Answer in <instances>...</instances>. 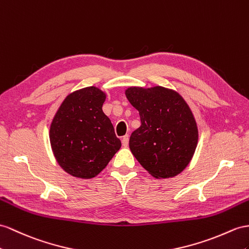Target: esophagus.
<instances>
[{
	"instance_id": "esophagus-1",
	"label": "esophagus",
	"mask_w": 249,
	"mask_h": 249,
	"mask_svg": "<svg viewBox=\"0 0 249 249\" xmlns=\"http://www.w3.org/2000/svg\"><path fill=\"white\" fill-rule=\"evenodd\" d=\"M128 142H129V136L128 135H125L123 138H122V144H123V146H126L128 145Z\"/></svg>"
}]
</instances>
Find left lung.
Segmentation results:
<instances>
[{
	"label": "left lung",
	"instance_id": "left-lung-1",
	"mask_svg": "<svg viewBox=\"0 0 249 249\" xmlns=\"http://www.w3.org/2000/svg\"><path fill=\"white\" fill-rule=\"evenodd\" d=\"M125 94L141 119V126L129 139L132 155L157 179L182 173L195 154L199 136L186 102L161 86L129 87Z\"/></svg>",
	"mask_w": 249,
	"mask_h": 249
}]
</instances>
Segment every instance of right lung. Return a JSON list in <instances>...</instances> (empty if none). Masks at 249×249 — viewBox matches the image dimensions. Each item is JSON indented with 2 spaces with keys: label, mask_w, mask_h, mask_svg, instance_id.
I'll return each instance as SVG.
<instances>
[{
  "label": "right lung",
  "mask_w": 249,
  "mask_h": 249,
  "mask_svg": "<svg viewBox=\"0 0 249 249\" xmlns=\"http://www.w3.org/2000/svg\"><path fill=\"white\" fill-rule=\"evenodd\" d=\"M105 99L106 94L94 86L70 93L50 125L55 160L75 178H94L121 148L110 120L102 110Z\"/></svg>",
  "instance_id": "1"
}]
</instances>
